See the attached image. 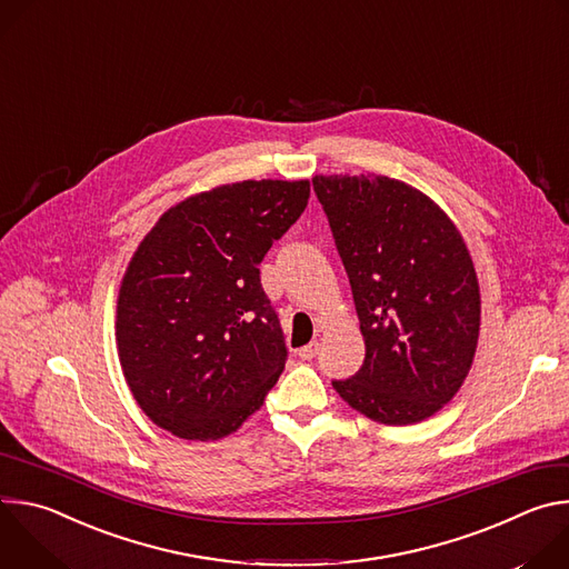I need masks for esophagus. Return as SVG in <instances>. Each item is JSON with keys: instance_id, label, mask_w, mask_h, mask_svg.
Here are the masks:
<instances>
[{"instance_id": "esophagus-1", "label": "esophagus", "mask_w": 569, "mask_h": 569, "mask_svg": "<svg viewBox=\"0 0 569 569\" xmlns=\"http://www.w3.org/2000/svg\"><path fill=\"white\" fill-rule=\"evenodd\" d=\"M317 351H319V342H310V345L301 347V349L297 351V356H299L301 360H312V358L317 356Z\"/></svg>"}]
</instances>
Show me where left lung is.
I'll use <instances>...</instances> for the list:
<instances>
[{
	"label": "left lung",
	"instance_id": "left-lung-1",
	"mask_svg": "<svg viewBox=\"0 0 569 569\" xmlns=\"http://www.w3.org/2000/svg\"><path fill=\"white\" fill-rule=\"evenodd\" d=\"M349 274L365 362L333 380L353 410L412 426L459 391L479 338V286L452 220L421 191L385 176H315Z\"/></svg>",
	"mask_w": 569,
	"mask_h": 569
}]
</instances>
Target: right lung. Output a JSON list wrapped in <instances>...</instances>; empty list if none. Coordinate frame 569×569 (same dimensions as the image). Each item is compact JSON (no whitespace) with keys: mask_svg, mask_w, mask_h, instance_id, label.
Instances as JSON below:
<instances>
[{"mask_svg":"<svg viewBox=\"0 0 569 569\" xmlns=\"http://www.w3.org/2000/svg\"><path fill=\"white\" fill-rule=\"evenodd\" d=\"M308 196V180L224 184L171 207L141 240L119 290L117 347L159 428L216 441L263 405L288 349L259 266Z\"/></svg>","mask_w":569,"mask_h":569,"instance_id":"obj_1","label":"right lung"}]
</instances>
